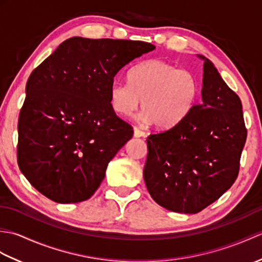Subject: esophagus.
<instances>
[{
    "label": "esophagus",
    "mask_w": 262,
    "mask_h": 262,
    "mask_svg": "<svg viewBox=\"0 0 262 262\" xmlns=\"http://www.w3.org/2000/svg\"><path fill=\"white\" fill-rule=\"evenodd\" d=\"M134 136L135 137H144V136H145V133L141 130L140 128L134 127Z\"/></svg>",
    "instance_id": "34e87169"
}]
</instances>
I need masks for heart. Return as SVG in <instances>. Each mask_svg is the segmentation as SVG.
Listing matches in <instances>:
<instances>
[{
  "instance_id": "1",
  "label": "heart",
  "mask_w": 262,
  "mask_h": 262,
  "mask_svg": "<svg viewBox=\"0 0 262 262\" xmlns=\"http://www.w3.org/2000/svg\"><path fill=\"white\" fill-rule=\"evenodd\" d=\"M129 83L115 80L109 88L110 107L126 117L134 111L141 99L143 109L138 118L168 128L179 122L196 101L199 91L197 76L178 69L163 59H149L128 74Z\"/></svg>"
}]
</instances>
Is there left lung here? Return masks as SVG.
Returning <instances> with one entry per match:
<instances>
[{
  "instance_id": "obj_1",
  "label": "left lung",
  "mask_w": 262,
  "mask_h": 262,
  "mask_svg": "<svg viewBox=\"0 0 262 262\" xmlns=\"http://www.w3.org/2000/svg\"><path fill=\"white\" fill-rule=\"evenodd\" d=\"M202 58L203 102L146 140L147 190L160 206L177 213L196 214L231 188L247 140L240 98L213 63Z\"/></svg>"
}]
</instances>
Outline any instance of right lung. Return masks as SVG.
<instances>
[{
    "label": "right lung",
    "mask_w": 262,
    "mask_h": 262,
    "mask_svg": "<svg viewBox=\"0 0 262 262\" xmlns=\"http://www.w3.org/2000/svg\"><path fill=\"white\" fill-rule=\"evenodd\" d=\"M149 42L73 37L32 71L18 121V165L53 202L80 203L102 182L108 163L133 137L111 109L115 75Z\"/></svg>",
    "instance_id": "add662e5"
}]
</instances>
